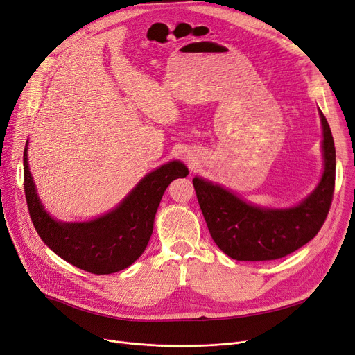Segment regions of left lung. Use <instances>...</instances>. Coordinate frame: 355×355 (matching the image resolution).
<instances>
[{
	"label": "left lung",
	"instance_id": "left-lung-1",
	"mask_svg": "<svg viewBox=\"0 0 355 355\" xmlns=\"http://www.w3.org/2000/svg\"><path fill=\"white\" fill-rule=\"evenodd\" d=\"M324 171L320 184L293 209H260L237 196L196 177L193 186L214 241L235 260L263 261L285 257L307 244L324 224L335 190V143L324 115Z\"/></svg>",
	"mask_w": 355,
	"mask_h": 355
}]
</instances>
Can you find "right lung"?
Instances as JSON below:
<instances>
[{
    "label": "right lung",
    "mask_w": 355,
    "mask_h": 355,
    "mask_svg": "<svg viewBox=\"0 0 355 355\" xmlns=\"http://www.w3.org/2000/svg\"><path fill=\"white\" fill-rule=\"evenodd\" d=\"M23 165L26 202L39 237L61 259L95 275L135 263L149 243L157 206L169 182L189 175L181 162H169L144 177L112 212L85 224H61L46 215L37 199L26 149Z\"/></svg>",
    "instance_id": "obj_1"
}]
</instances>
